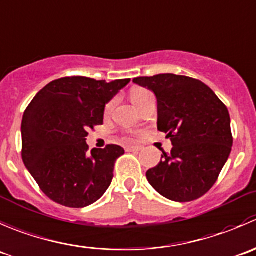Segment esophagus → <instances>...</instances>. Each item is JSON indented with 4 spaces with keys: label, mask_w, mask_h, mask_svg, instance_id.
<instances>
[{
    "label": "esophagus",
    "mask_w": 256,
    "mask_h": 256,
    "mask_svg": "<svg viewBox=\"0 0 256 256\" xmlns=\"http://www.w3.org/2000/svg\"><path fill=\"white\" fill-rule=\"evenodd\" d=\"M143 146H139V144H133V146H128L127 150H142Z\"/></svg>",
    "instance_id": "34e87169"
}]
</instances>
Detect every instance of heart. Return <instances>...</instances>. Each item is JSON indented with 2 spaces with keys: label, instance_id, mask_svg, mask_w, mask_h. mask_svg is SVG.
<instances>
[{
  "label": "heart",
  "instance_id": "b5f03b06",
  "mask_svg": "<svg viewBox=\"0 0 256 256\" xmlns=\"http://www.w3.org/2000/svg\"><path fill=\"white\" fill-rule=\"evenodd\" d=\"M150 98H153L152 93L149 92V90H144V88H134V90L130 92L132 102L138 107V110L146 102V100H150ZM114 104H116V100H110V102L106 106V113H107V114L112 112Z\"/></svg>",
  "mask_w": 256,
  "mask_h": 256
}]
</instances>
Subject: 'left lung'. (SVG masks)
Listing matches in <instances>:
<instances>
[{"instance_id": "left-lung-1", "label": "left lung", "mask_w": 256, "mask_h": 256, "mask_svg": "<svg viewBox=\"0 0 256 256\" xmlns=\"http://www.w3.org/2000/svg\"><path fill=\"white\" fill-rule=\"evenodd\" d=\"M133 82L156 94L158 130L173 146L146 172L149 184L169 200L200 198L214 186L232 152L228 108L208 86L186 76L164 73Z\"/></svg>"}]
</instances>
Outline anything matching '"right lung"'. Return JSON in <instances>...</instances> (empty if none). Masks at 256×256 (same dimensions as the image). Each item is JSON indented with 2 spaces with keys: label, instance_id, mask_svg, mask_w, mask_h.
Here are the masks:
<instances>
[{
  "label": "right lung",
  "instance_id": "1",
  "mask_svg": "<svg viewBox=\"0 0 256 256\" xmlns=\"http://www.w3.org/2000/svg\"><path fill=\"white\" fill-rule=\"evenodd\" d=\"M130 80L107 83L87 77L52 80L32 100L22 118V159L50 200L84 208L97 202L113 179L124 149L108 144L88 153V130L103 124L104 107Z\"/></svg>",
  "mask_w": 256,
  "mask_h": 256
}]
</instances>
